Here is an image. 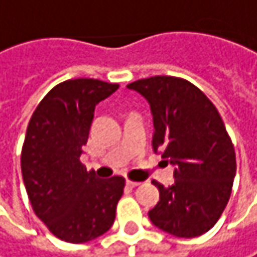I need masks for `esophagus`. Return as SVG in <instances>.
<instances>
[{"label":"esophagus","mask_w":257,"mask_h":257,"mask_svg":"<svg viewBox=\"0 0 257 257\" xmlns=\"http://www.w3.org/2000/svg\"><path fill=\"white\" fill-rule=\"evenodd\" d=\"M125 183H127V186H130V187H138L139 184H140L139 181H133V180H127Z\"/></svg>","instance_id":"esophagus-1"}]
</instances>
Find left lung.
Masks as SVG:
<instances>
[{
  "instance_id": "1",
  "label": "left lung",
  "mask_w": 257,
  "mask_h": 257,
  "mask_svg": "<svg viewBox=\"0 0 257 257\" xmlns=\"http://www.w3.org/2000/svg\"><path fill=\"white\" fill-rule=\"evenodd\" d=\"M151 105L154 151L175 167V183L159 190L149 211L152 224L181 238L205 234L216 224L231 196L235 152L224 121L193 83L155 76L127 84Z\"/></svg>"
}]
</instances>
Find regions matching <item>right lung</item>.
<instances>
[{
    "label": "right lung",
    "instance_id": "right-lung-1",
    "mask_svg": "<svg viewBox=\"0 0 257 257\" xmlns=\"http://www.w3.org/2000/svg\"><path fill=\"white\" fill-rule=\"evenodd\" d=\"M119 86L73 79L52 87L29 121L22 175L36 216L67 243H86L112 227L125 180L98 178L80 162L95 106Z\"/></svg>",
    "mask_w": 257,
    "mask_h": 257
}]
</instances>
